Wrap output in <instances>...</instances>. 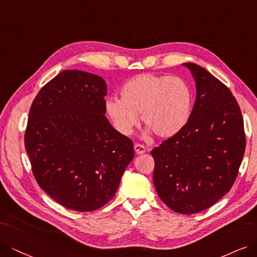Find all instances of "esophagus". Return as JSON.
Returning a JSON list of instances; mask_svg holds the SVG:
<instances>
[{"instance_id":"1","label":"esophagus","mask_w":257,"mask_h":257,"mask_svg":"<svg viewBox=\"0 0 257 257\" xmlns=\"http://www.w3.org/2000/svg\"><path fill=\"white\" fill-rule=\"evenodd\" d=\"M134 149H135L136 154H138V155H140V154L146 153V151H147V149L145 147L141 146V145H138V143H136V145L134 146Z\"/></svg>"}]
</instances>
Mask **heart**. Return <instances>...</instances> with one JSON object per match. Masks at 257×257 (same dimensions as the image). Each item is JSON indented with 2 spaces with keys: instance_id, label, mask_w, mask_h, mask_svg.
<instances>
[{
  "instance_id": "heart-1",
  "label": "heart",
  "mask_w": 257,
  "mask_h": 257,
  "mask_svg": "<svg viewBox=\"0 0 257 257\" xmlns=\"http://www.w3.org/2000/svg\"><path fill=\"white\" fill-rule=\"evenodd\" d=\"M121 100L109 98L105 109L115 128L130 136L139 122L147 124V133L159 138H171L187 124L192 109V90L180 77L140 74L120 89Z\"/></svg>"
}]
</instances>
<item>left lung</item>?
<instances>
[{
    "mask_svg": "<svg viewBox=\"0 0 257 257\" xmlns=\"http://www.w3.org/2000/svg\"><path fill=\"white\" fill-rule=\"evenodd\" d=\"M196 84L187 124L152 151L160 199L180 214L209 209L232 188L245 149L243 120L230 89L195 64L183 63Z\"/></svg>",
    "mask_w": 257,
    "mask_h": 257,
    "instance_id": "obj_1",
    "label": "left lung"
}]
</instances>
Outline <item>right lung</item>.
<instances>
[{
	"label": "right lung",
	"instance_id": "1",
	"mask_svg": "<svg viewBox=\"0 0 257 257\" xmlns=\"http://www.w3.org/2000/svg\"><path fill=\"white\" fill-rule=\"evenodd\" d=\"M103 78L63 70L44 85L29 109L25 149L34 176L67 209L103 207L134 158V146L105 117Z\"/></svg>",
	"mask_w": 257,
	"mask_h": 257
}]
</instances>
